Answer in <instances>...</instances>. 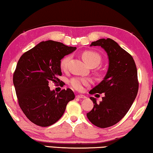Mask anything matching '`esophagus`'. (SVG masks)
<instances>
[{"instance_id": "esophagus-1", "label": "esophagus", "mask_w": 153, "mask_h": 153, "mask_svg": "<svg viewBox=\"0 0 153 153\" xmlns=\"http://www.w3.org/2000/svg\"><path fill=\"white\" fill-rule=\"evenodd\" d=\"M76 98H86V97H85L84 95H82V94H77V95H76Z\"/></svg>"}]
</instances>
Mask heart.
I'll list each match as a JSON object with an SVG mask.
<instances>
[{"instance_id":"obj_1","label":"heart","mask_w":153,"mask_h":153,"mask_svg":"<svg viewBox=\"0 0 153 153\" xmlns=\"http://www.w3.org/2000/svg\"><path fill=\"white\" fill-rule=\"evenodd\" d=\"M82 57L83 60L90 67H97L98 65L101 62V56L97 52L92 51H86L83 52L82 54ZM71 59V55H67L61 59V67L62 69H66L68 67V65ZM90 81L89 79L88 78H83V77H74L72 78L70 81V84L71 86L77 90H82L83 89V86H88L90 84Z\"/></svg>"}]
</instances>
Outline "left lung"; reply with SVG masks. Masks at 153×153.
Returning a JSON list of instances; mask_svg holds the SVG:
<instances>
[{
  "instance_id": "8db88e82",
  "label": "left lung",
  "mask_w": 153,
  "mask_h": 153,
  "mask_svg": "<svg viewBox=\"0 0 153 153\" xmlns=\"http://www.w3.org/2000/svg\"><path fill=\"white\" fill-rule=\"evenodd\" d=\"M107 52L108 68L102 82L89 93L105 94L99 103L90 97L94 107L87 113L90 122L100 128L112 126L126 115L138 91L137 68L132 56L113 40L102 38L91 43Z\"/></svg>"
}]
</instances>
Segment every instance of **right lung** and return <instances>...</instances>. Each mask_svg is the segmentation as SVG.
Listing matches in <instances>:
<instances>
[{"mask_svg":"<svg viewBox=\"0 0 153 153\" xmlns=\"http://www.w3.org/2000/svg\"><path fill=\"white\" fill-rule=\"evenodd\" d=\"M76 49L53 40L41 42L25 52L18 61L13 84L18 103L25 116L36 125L47 127L56 123L75 98L71 89L51 90L48 82H60L61 60Z\"/></svg>","mask_w":153,"mask_h":153,"instance_id":"add662e5","label":"right lung"}]
</instances>
